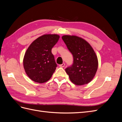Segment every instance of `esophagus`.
<instances>
[{"label":"esophagus","mask_w":122,"mask_h":122,"mask_svg":"<svg viewBox=\"0 0 122 122\" xmlns=\"http://www.w3.org/2000/svg\"><path fill=\"white\" fill-rule=\"evenodd\" d=\"M65 64H64V63L62 64L61 65H60V67H61V68H63V67H65Z\"/></svg>","instance_id":"esophagus-1"}]
</instances>
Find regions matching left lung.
Returning a JSON list of instances; mask_svg holds the SVG:
<instances>
[{
  "mask_svg": "<svg viewBox=\"0 0 122 122\" xmlns=\"http://www.w3.org/2000/svg\"><path fill=\"white\" fill-rule=\"evenodd\" d=\"M62 39L73 56V64L65 69L71 81L77 86L87 84L97 71L98 61L93 48L83 39L65 35Z\"/></svg>",
  "mask_w": 122,
  "mask_h": 122,
  "instance_id": "left-lung-1",
  "label": "left lung"
}]
</instances>
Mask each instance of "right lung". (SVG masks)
Segmentation results:
<instances>
[{"instance_id":"add662e5","label":"right lung","mask_w":122,"mask_h":122,"mask_svg":"<svg viewBox=\"0 0 122 122\" xmlns=\"http://www.w3.org/2000/svg\"><path fill=\"white\" fill-rule=\"evenodd\" d=\"M60 39L57 35H44L35 40L25 53L23 66L29 78L36 82L49 80L57 67L51 52Z\"/></svg>"}]
</instances>
